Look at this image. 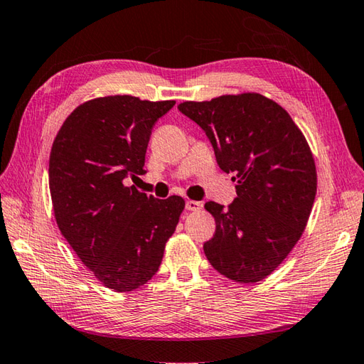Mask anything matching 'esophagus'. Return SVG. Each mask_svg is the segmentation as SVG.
Masks as SVG:
<instances>
[{"mask_svg": "<svg viewBox=\"0 0 364 364\" xmlns=\"http://www.w3.org/2000/svg\"><path fill=\"white\" fill-rule=\"evenodd\" d=\"M203 208V204L200 201H193V200H188L185 203V209L188 212H195V210H200Z\"/></svg>", "mask_w": 364, "mask_h": 364, "instance_id": "obj_1", "label": "esophagus"}]
</instances>
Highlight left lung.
Listing matches in <instances>:
<instances>
[{"label": "left lung", "instance_id": "obj_1", "mask_svg": "<svg viewBox=\"0 0 364 364\" xmlns=\"http://www.w3.org/2000/svg\"><path fill=\"white\" fill-rule=\"evenodd\" d=\"M214 147L218 166L236 181L228 208L209 201L215 232L203 249L214 269L239 284L266 279L299 241L309 220L317 168L290 114L259 93L185 101Z\"/></svg>", "mask_w": 364, "mask_h": 364}]
</instances>
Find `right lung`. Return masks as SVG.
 I'll list each match as a JSON object with an SVG mask.
<instances>
[{
	"label": "right lung",
	"instance_id": "add662e5",
	"mask_svg": "<svg viewBox=\"0 0 364 364\" xmlns=\"http://www.w3.org/2000/svg\"><path fill=\"white\" fill-rule=\"evenodd\" d=\"M174 105L132 95L85 101L52 144L55 220L80 262L114 291H133L155 276L185 208L181 196L156 200L128 187L146 174L152 128Z\"/></svg>",
	"mask_w": 364,
	"mask_h": 364
}]
</instances>
